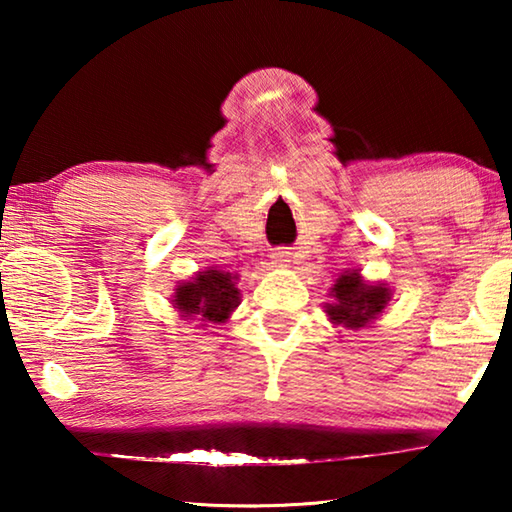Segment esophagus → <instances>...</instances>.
Listing matches in <instances>:
<instances>
[{"label":"esophagus","mask_w":512,"mask_h":512,"mask_svg":"<svg viewBox=\"0 0 512 512\" xmlns=\"http://www.w3.org/2000/svg\"><path fill=\"white\" fill-rule=\"evenodd\" d=\"M271 259H273L275 266H289L291 250L289 248H275L271 253Z\"/></svg>","instance_id":"34e87169"}]
</instances>
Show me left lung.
Listing matches in <instances>:
<instances>
[{"mask_svg":"<svg viewBox=\"0 0 512 512\" xmlns=\"http://www.w3.org/2000/svg\"><path fill=\"white\" fill-rule=\"evenodd\" d=\"M334 302L325 307V314L334 325L359 329L370 325L391 300L386 284H368L359 271H345L329 291Z\"/></svg>","mask_w":512,"mask_h":512,"instance_id":"obj_1","label":"left lung"}]
</instances>
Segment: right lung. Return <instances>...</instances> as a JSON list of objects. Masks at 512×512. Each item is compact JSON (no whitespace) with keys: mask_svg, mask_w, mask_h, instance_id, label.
<instances>
[{"mask_svg":"<svg viewBox=\"0 0 512 512\" xmlns=\"http://www.w3.org/2000/svg\"><path fill=\"white\" fill-rule=\"evenodd\" d=\"M237 275L219 271V268H207L196 273L189 282L178 284L173 307L183 318L203 320V323H225L232 311L239 305V289L235 287Z\"/></svg>","mask_w":512,"mask_h":512,"instance_id":"add662e5","label":"right lung"}]
</instances>
